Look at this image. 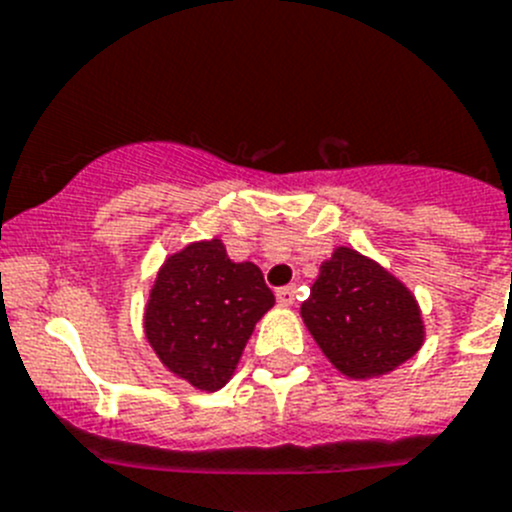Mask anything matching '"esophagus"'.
Wrapping results in <instances>:
<instances>
[{
  "instance_id": "1",
  "label": "esophagus",
  "mask_w": 512,
  "mask_h": 512,
  "mask_svg": "<svg viewBox=\"0 0 512 512\" xmlns=\"http://www.w3.org/2000/svg\"><path fill=\"white\" fill-rule=\"evenodd\" d=\"M278 303L280 305H293L295 303V285H285V288H278Z\"/></svg>"
}]
</instances>
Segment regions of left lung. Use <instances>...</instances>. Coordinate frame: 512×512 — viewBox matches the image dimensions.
<instances>
[{
    "label": "left lung",
    "mask_w": 512,
    "mask_h": 512,
    "mask_svg": "<svg viewBox=\"0 0 512 512\" xmlns=\"http://www.w3.org/2000/svg\"><path fill=\"white\" fill-rule=\"evenodd\" d=\"M300 315L348 379L389 374L424 343L422 310L407 285L351 247H338L323 262Z\"/></svg>",
    "instance_id": "left-lung-1"
}]
</instances>
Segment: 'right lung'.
Returning <instances> with one entry per match:
<instances>
[{"mask_svg":"<svg viewBox=\"0 0 512 512\" xmlns=\"http://www.w3.org/2000/svg\"><path fill=\"white\" fill-rule=\"evenodd\" d=\"M275 305L255 262H232L222 240L166 257L148 293L143 328L161 364L202 391L232 379L255 323Z\"/></svg>","mask_w":512,"mask_h":512,"instance_id":"add662e5","label":"right lung"}]
</instances>
